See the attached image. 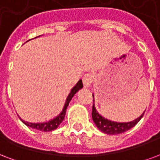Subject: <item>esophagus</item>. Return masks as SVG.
Masks as SVG:
<instances>
[{
	"label": "esophagus",
	"instance_id": "obj_1",
	"mask_svg": "<svg viewBox=\"0 0 160 160\" xmlns=\"http://www.w3.org/2000/svg\"><path fill=\"white\" fill-rule=\"evenodd\" d=\"M93 76L91 74H85L82 78V82H83V86L86 88H88L91 87L92 85V82H93Z\"/></svg>",
	"mask_w": 160,
	"mask_h": 160
}]
</instances>
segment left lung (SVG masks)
Segmentation results:
<instances>
[{"label":"left lung","mask_w":160,"mask_h":160,"mask_svg":"<svg viewBox=\"0 0 160 160\" xmlns=\"http://www.w3.org/2000/svg\"><path fill=\"white\" fill-rule=\"evenodd\" d=\"M94 97L93 93V98ZM144 112L142 114L141 116L138 117L135 120H133L129 122H117V121H110L108 119L104 118V116H101L98 111L96 110L94 106V98H93V111H92V118H93V122L95 123L96 127H98L102 132L109 135H117L121 134L127 131L130 130L131 128L135 127L138 124L142 117L143 116Z\"/></svg>","instance_id":"left-lung-1"}]
</instances>
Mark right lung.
<instances>
[{
	"label": "right lung",
	"mask_w": 160,
	"mask_h": 160,
	"mask_svg": "<svg viewBox=\"0 0 160 160\" xmlns=\"http://www.w3.org/2000/svg\"><path fill=\"white\" fill-rule=\"evenodd\" d=\"M39 36H38V37H39ZM36 38H37V37H36ZM82 87H83L82 82V80L80 79V80L77 82V84L72 88L69 94L67 95L66 100H65V102L62 105V107H61L60 111H59L56 115L51 116L50 118L45 119V120L41 121H35V122L24 121V120H22L21 117H19V118H20V120H21L27 127H30V128H33V129H35V130L42 131V132H51V131L56 130V128H57L60 125L62 124V122L63 121V120H64L65 115H66V112H67V106L69 105V103H70V101L72 100V98H73V96L75 95L76 93H78L79 90L82 88Z\"/></svg>",
	"instance_id": "add662e5"
}]
</instances>
